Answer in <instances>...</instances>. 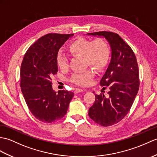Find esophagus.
I'll return each instance as SVG.
<instances>
[{
  "instance_id": "obj_1",
  "label": "esophagus",
  "mask_w": 157,
  "mask_h": 157,
  "mask_svg": "<svg viewBox=\"0 0 157 157\" xmlns=\"http://www.w3.org/2000/svg\"><path fill=\"white\" fill-rule=\"evenodd\" d=\"M83 90L82 89V88H75V91H74V93L75 94H78L79 92H83Z\"/></svg>"
}]
</instances>
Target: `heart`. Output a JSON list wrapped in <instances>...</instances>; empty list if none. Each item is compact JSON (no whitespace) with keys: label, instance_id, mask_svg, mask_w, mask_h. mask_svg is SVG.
<instances>
[{"label":"heart","instance_id":"obj_1","mask_svg":"<svg viewBox=\"0 0 157 157\" xmlns=\"http://www.w3.org/2000/svg\"><path fill=\"white\" fill-rule=\"evenodd\" d=\"M70 52L74 55L83 56L86 65H92L100 70L107 64L110 50L106 43L102 39L89 40L80 38L75 40L69 47ZM57 63L61 70H66L69 67V60L66 55L59 52L57 55ZM94 71L91 68L86 70L75 72L72 74L71 82L76 85L86 86L92 82Z\"/></svg>","mask_w":157,"mask_h":157}]
</instances>
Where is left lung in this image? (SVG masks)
Segmentation results:
<instances>
[{
    "label": "left lung",
    "mask_w": 157,
    "mask_h": 157,
    "mask_svg": "<svg viewBox=\"0 0 157 157\" xmlns=\"http://www.w3.org/2000/svg\"><path fill=\"white\" fill-rule=\"evenodd\" d=\"M87 35L105 38L111 48V60L100 83L110 90L108 97L96 94L88 114L101 126H112L125 117L137 95L140 82L136 58L118 34L100 31Z\"/></svg>",
    "instance_id": "1"
}]
</instances>
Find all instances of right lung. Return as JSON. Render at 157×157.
Here are the masks:
<instances>
[{
    "label": "right lung",
    "mask_w": 157,
    "mask_h": 157,
    "mask_svg": "<svg viewBox=\"0 0 157 157\" xmlns=\"http://www.w3.org/2000/svg\"><path fill=\"white\" fill-rule=\"evenodd\" d=\"M74 34L49 33L33 43L24 56L21 66V87L32 114L39 121L56 122L66 114L74 94L55 92L52 78L58 71L57 55Z\"/></svg>",
    "instance_id": "add662e5"
}]
</instances>
